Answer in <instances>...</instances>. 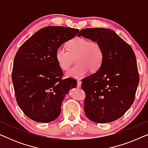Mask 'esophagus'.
<instances>
[{
    "instance_id": "esophagus-1",
    "label": "esophagus",
    "mask_w": 148,
    "mask_h": 148,
    "mask_svg": "<svg viewBox=\"0 0 148 148\" xmlns=\"http://www.w3.org/2000/svg\"><path fill=\"white\" fill-rule=\"evenodd\" d=\"M77 88H81V87H82V82L79 80H78L77 82Z\"/></svg>"
}]
</instances>
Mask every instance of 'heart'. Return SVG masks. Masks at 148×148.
<instances>
[{"instance_id":"obj_1","label":"heart","mask_w":148,"mask_h":148,"mask_svg":"<svg viewBox=\"0 0 148 148\" xmlns=\"http://www.w3.org/2000/svg\"><path fill=\"white\" fill-rule=\"evenodd\" d=\"M67 51L59 47L56 52V59L60 67L67 71L75 58L77 65L66 73L68 77L82 79L88 73L89 70L95 72L100 67L103 60L102 46L97 42H89L88 40L75 37L67 44Z\"/></svg>"}]
</instances>
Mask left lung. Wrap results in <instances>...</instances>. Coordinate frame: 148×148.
Segmentation results:
<instances>
[{
  "instance_id": "left-lung-1",
  "label": "left lung",
  "mask_w": 148,
  "mask_h": 148,
  "mask_svg": "<svg viewBox=\"0 0 148 148\" xmlns=\"http://www.w3.org/2000/svg\"><path fill=\"white\" fill-rule=\"evenodd\" d=\"M77 36L98 42L103 50V60L98 71L82 80V89L86 94V116L98 123L116 121L133 104L139 84L134 52L112 29L86 28Z\"/></svg>"
}]
</instances>
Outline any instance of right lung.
<instances>
[{"label":"right lung","mask_w":148,"mask_h":148,"mask_svg":"<svg viewBox=\"0 0 148 148\" xmlns=\"http://www.w3.org/2000/svg\"><path fill=\"white\" fill-rule=\"evenodd\" d=\"M79 31L62 26L44 27L26 40L16 53L12 71L16 100L32 120H55L66 94L77 87L75 80L61 79L62 71L56 61V52Z\"/></svg>","instance_id":"obj_1"}]
</instances>
